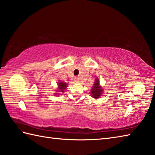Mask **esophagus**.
Listing matches in <instances>:
<instances>
[{
    "label": "esophagus",
    "mask_w": 155,
    "mask_h": 155,
    "mask_svg": "<svg viewBox=\"0 0 155 155\" xmlns=\"http://www.w3.org/2000/svg\"><path fill=\"white\" fill-rule=\"evenodd\" d=\"M79 80H80V79H79V78L77 77L74 78V81H75V82H77V83H78V82L80 81Z\"/></svg>",
    "instance_id": "1"
}]
</instances>
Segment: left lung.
Segmentation results:
<instances>
[{"label":"left lung","mask_w":155,"mask_h":155,"mask_svg":"<svg viewBox=\"0 0 155 155\" xmlns=\"http://www.w3.org/2000/svg\"><path fill=\"white\" fill-rule=\"evenodd\" d=\"M94 86L92 88V90L91 91V93L92 97L95 98H98L100 97V96L103 93V90H102L101 87H100L99 85V81L98 79H96V81H95L94 84H93Z\"/></svg>","instance_id":"1"}]
</instances>
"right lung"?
Returning a JSON list of instances; mask_svg holds the SVG:
<instances>
[{
    "instance_id": "add662e5",
    "label": "right lung",
    "mask_w": 155,
    "mask_h": 155,
    "mask_svg": "<svg viewBox=\"0 0 155 155\" xmlns=\"http://www.w3.org/2000/svg\"><path fill=\"white\" fill-rule=\"evenodd\" d=\"M58 88H59V91L61 92H64V90L67 87V83H64L63 82H60V83H58Z\"/></svg>"
}]
</instances>
